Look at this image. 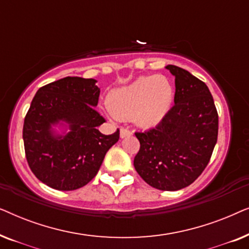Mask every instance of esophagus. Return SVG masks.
Here are the masks:
<instances>
[{
  "instance_id": "esophagus-1",
  "label": "esophagus",
  "mask_w": 249,
  "mask_h": 249,
  "mask_svg": "<svg viewBox=\"0 0 249 249\" xmlns=\"http://www.w3.org/2000/svg\"><path fill=\"white\" fill-rule=\"evenodd\" d=\"M131 135V131L129 130V129H127V128H121L120 129V137L121 138H125V137H128V136H130Z\"/></svg>"
}]
</instances>
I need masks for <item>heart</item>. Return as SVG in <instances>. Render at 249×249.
Listing matches in <instances>:
<instances>
[{"label":"heart","instance_id":"obj_1","mask_svg":"<svg viewBox=\"0 0 249 249\" xmlns=\"http://www.w3.org/2000/svg\"><path fill=\"white\" fill-rule=\"evenodd\" d=\"M175 90L165 76L139 77L127 86L112 90L108 107L118 119H134L144 128H153L164 120L172 107Z\"/></svg>","mask_w":249,"mask_h":249}]
</instances>
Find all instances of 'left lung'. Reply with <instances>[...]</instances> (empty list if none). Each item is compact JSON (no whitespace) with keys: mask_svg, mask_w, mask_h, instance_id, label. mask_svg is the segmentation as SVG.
<instances>
[{"mask_svg":"<svg viewBox=\"0 0 249 249\" xmlns=\"http://www.w3.org/2000/svg\"><path fill=\"white\" fill-rule=\"evenodd\" d=\"M175 76V105L161 124L136 132L141 149L136 171L149 186L175 192L189 186L210 162L217 141L219 117L209 87L188 71L165 67Z\"/></svg>","mask_w":249,"mask_h":249,"instance_id":"obj_1","label":"left lung"}]
</instances>
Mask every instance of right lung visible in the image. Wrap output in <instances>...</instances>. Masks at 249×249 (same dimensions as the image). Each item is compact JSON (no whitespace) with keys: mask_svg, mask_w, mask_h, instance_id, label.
Segmentation results:
<instances>
[{"mask_svg":"<svg viewBox=\"0 0 249 249\" xmlns=\"http://www.w3.org/2000/svg\"><path fill=\"white\" fill-rule=\"evenodd\" d=\"M97 80L66 77L37 90L23 122L27 162L36 178L56 190L87 185L105 154L119 141V129L103 135L95 111Z\"/></svg>","mask_w":249,"mask_h":249,"instance_id":"add662e5","label":"right lung"}]
</instances>
